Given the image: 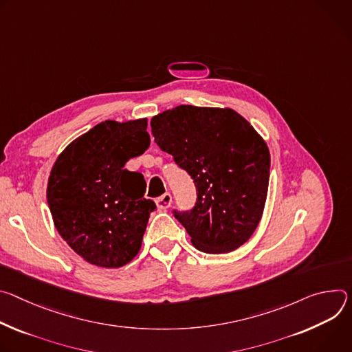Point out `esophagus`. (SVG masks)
<instances>
[{
    "instance_id": "34e87169",
    "label": "esophagus",
    "mask_w": 352,
    "mask_h": 352,
    "mask_svg": "<svg viewBox=\"0 0 352 352\" xmlns=\"http://www.w3.org/2000/svg\"><path fill=\"white\" fill-rule=\"evenodd\" d=\"M155 203H156V207H158L160 210H168L172 206V196L169 192H165L164 196L156 199Z\"/></svg>"
}]
</instances>
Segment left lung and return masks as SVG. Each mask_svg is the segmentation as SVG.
Here are the masks:
<instances>
[{
    "mask_svg": "<svg viewBox=\"0 0 352 352\" xmlns=\"http://www.w3.org/2000/svg\"><path fill=\"white\" fill-rule=\"evenodd\" d=\"M151 129L196 184L194 208L173 211L192 246L221 254L248 242L261 219L270 179V151L253 126L228 107L180 104L153 116Z\"/></svg>",
    "mask_w": 352,
    "mask_h": 352,
    "instance_id": "left-lung-1",
    "label": "left lung"
}]
</instances>
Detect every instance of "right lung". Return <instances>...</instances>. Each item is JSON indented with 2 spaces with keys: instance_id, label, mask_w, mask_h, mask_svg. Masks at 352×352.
<instances>
[{
  "instance_id": "1",
  "label": "right lung",
  "mask_w": 352,
  "mask_h": 352,
  "mask_svg": "<svg viewBox=\"0 0 352 352\" xmlns=\"http://www.w3.org/2000/svg\"><path fill=\"white\" fill-rule=\"evenodd\" d=\"M146 126V119L102 122L74 140L52 168L47 203L54 226L94 265L119 268L141 249L156 206L144 197V176L124 165L148 149Z\"/></svg>"
}]
</instances>
